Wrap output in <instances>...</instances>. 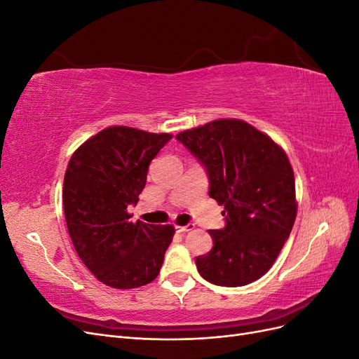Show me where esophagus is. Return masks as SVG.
I'll return each mask as SVG.
<instances>
[{
    "mask_svg": "<svg viewBox=\"0 0 359 359\" xmlns=\"http://www.w3.org/2000/svg\"><path fill=\"white\" fill-rule=\"evenodd\" d=\"M175 229H177V232H180V233H186V232L194 229V224H193V223H189V224H186V226H177Z\"/></svg>",
    "mask_w": 359,
    "mask_h": 359,
    "instance_id": "obj_1",
    "label": "esophagus"
}]
</instances>
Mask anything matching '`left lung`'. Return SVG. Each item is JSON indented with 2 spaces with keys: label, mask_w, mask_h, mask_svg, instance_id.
<instances>
[{
  "label": "left lung",
  "mask_w": 359,
  "mask_h": 359,
  "mask_svg": "<svg viewBox=\"0 0 359 359\" xmlns=\"http://www.w3.org/2000/svg\"><path fill=\"white\" fill-rule=\"evenodd\" d=\"M205 168L210 198L224 205V227L210 231L212 248L196 257L217 286H245L273 266L297 217L295 178L273 139L240 119H217L178 133Z\"/></svg>",
  "instance_id": "8db88e82"
}]
</instances>
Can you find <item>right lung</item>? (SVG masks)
Instances as JSON below:
<instances>
[{"mask_svg":"<svg viewBox=\"0 0 359 359\" xmlns=\"http://www.w3.org/2000/svg\"><path fill=\"white\" fill-rule=\"evenodd\" d=\"M168 133L116 126L102 130L72 156L64 177L67 229L81 260L102 283L133 289L153 281L172 243L173 226L130 220L151 160Z\"/></svg>","mask_w":359,"mask_h":359,"instance_id":"obj_1","label":"right lung"}]
</instances>
